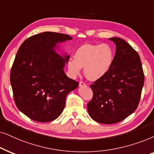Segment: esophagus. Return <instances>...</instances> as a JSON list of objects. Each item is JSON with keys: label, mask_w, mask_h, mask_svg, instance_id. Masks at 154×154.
I'll return each instance as SVG.
<instances>
[{"label": "esophagus", "mask_w": 154, "mask_h": 154, "mask_svg": "<svg viewBox=\"0 0 154 154\" xmlns=\"http://www.w3.org/2000/svg\"><path fill=\"white\" fill-rule=\"evenodd\" d=\"M79 86L80 87H85V86H86V84L85 82H80L79 84Z\"/></svg>", "instance_id": "1"}]
</instances>
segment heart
<instances>
[{"label": "heart", "mask_w": 154, "mask_h": 154, "mask_svg": "<svg viewBox=\"0 0 154 154\" xmlns=\"http://www.w3.org/2000/svg\"><path fill=\"white\" fill-rule=\"evenodd\" d=\"M114 53L108 44H85L77 49L74 58L67 61V68L72 77L80 75L84 67L88 79L96 81L103 77L113 62Z\"/></svg>", "instance_id": "obj_1"}]
</instances>
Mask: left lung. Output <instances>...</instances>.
<instances>
[{"label": "left lung", "instance_id": "obj_1", "mask_svg": "<svg viewBox=\"0 0 154 154\" xmlns=\"http://www.w3.org/2000/svg\"><path fill=\"white\" fill-rule=\"evenodd\" d=\"M116 45L110 68L91 85L93 98L88 103L91 118L102 124H114L130 116L138 106L144 75L140 57L125 41L110 38Z\"/></svg>", "mask_w": 154, "mask_h": 154}]
</instances>
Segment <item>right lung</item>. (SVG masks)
I'll use <instances>...</instances> for the list:
<instances>
[{
    "label": "right lung",
    "instance_id": "add662e5",
    "mask_svg": "<svg viewBox=\"0 0 154 154\" xmlns=\"http://www.w3.org/2000/svg\"><path fill=\"white\" fill-rule=\"evenodd\" d=\"M69 35L45 32L28 38L16 55L10 72V84L18 109L37 122H51L63 111L67 94L79 83L65 75L69 56L58 54Z\"/></svg>",
    "mask_w": 154,
    "mask_h": 154
}]
</instances>
